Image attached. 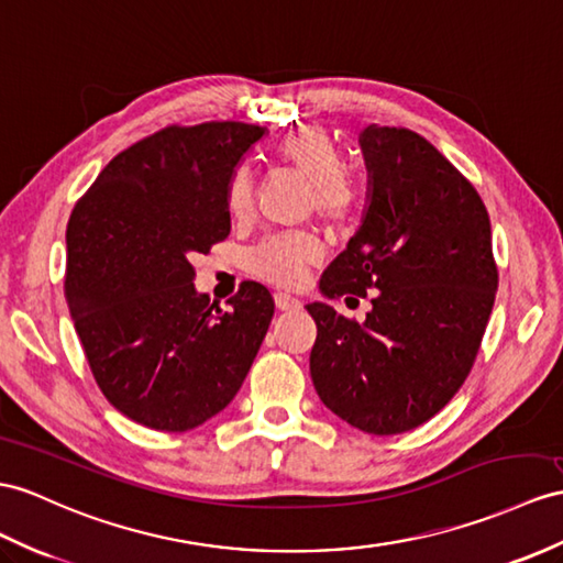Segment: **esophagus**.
<instances>
[{
  "label": "esophagus",
  "mask_w": 563,
  "mask_h": 563,
  "mask_svg": "<svg viewBox=\"0 0 563 563\" xmlns=\"http://www.w3.org/2000/svg\"><path fill=\"white\" fill-rule=\"evenodd\" d=\"M274 303H277L279 310H298L300 300L291 294H274Z\"/></svg>",
  "instance_id": "esophagus-1"
}]
</instances>
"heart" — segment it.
<instances>
[{
    "mask_svg": "<svg viewBox=\"0 0 563 563\" xmlns=\"http://www.w3.org/2000/svg\"><path fill=\"white\" fill-rule=\"evenodd\" d=\"M274 159L310 184V208L327 224L349 227L358 217L361 188L344 172V155L327 131L308 126L286 133L274 145ZM224 205L234 219L251 214L253 178L245 167L234 169L227 178ZM318 257L320 243L312 236H272L251 253V269L269 284L294 286Z\"/></svg>",
    "mask_w": 563,
    "mask_h": 563,
    "instance_id": "b5f03b06",
    "label": "heart"
}]
</instances>
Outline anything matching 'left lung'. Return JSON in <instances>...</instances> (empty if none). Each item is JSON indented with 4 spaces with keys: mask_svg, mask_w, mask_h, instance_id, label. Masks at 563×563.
Returning <instances> with one entry per match:
<instances>
[{
    "mask_svg": "<svg viewBox=\"0 0 563 563\" xmlns=\"http://www.w3.org/2000/svg\"><path fill=\"white\" fill-rule=\"evenodd\" d=\"M367 212L329 265V298L369 296L365 322L308 303L318 324L310 377L322 404L367 434L428 422L468 377L495 306L499 272L475 186L410 129L361 135Z\"/></svg>",
    "mask_w": 563,
    "mask_h": 563,
    "instance_id": "left-lung-1",
    "label": "left lung"
}]
</instances>
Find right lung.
<instances>
[{"mask_svg":"<svg viewBox=\"0 0 563 563\" xmlns=\"http://www.w3.org/2000/svg\"><path fill=\"white\" fill-rule=\"evenodd\" d=\"M265 129L205 121L119 153L66 227L64 296L104 399L133 422L186 432L224 410L274 314L263 284L222 310L190 265L231 231L227 178Z\"/></svg>","mask_w":563,"mask_h":563,"instance_id":"obj_1","label":"right lung"}]
</instances>
